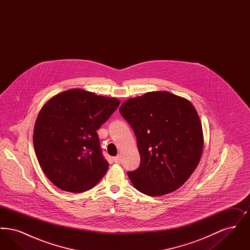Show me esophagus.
I'll return each instance as SVG.
<instances>
[{"label":"esophagus","mask_w":250,"mask_h":250,"mask_svg":"<svg viewBox=\"0 0 250 250\" xmlns=\"http://www.w3.org/2000/svg\"><path fill=\"white\" fill-rule=\"evenodd\" d=\"M113 161L115 162V163H120L121 161H122V158H121V155H117V156H115V157H113Z\"/></svg>","instance_id":"esophagus-1"}]
</instances>
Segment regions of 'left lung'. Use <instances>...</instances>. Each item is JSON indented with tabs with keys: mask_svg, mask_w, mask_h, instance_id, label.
<instances>
[{
	"mask_svg": "<svg viewBox=\"0 0 250 250\" xmlns=\"http://www.w3.org/2000/svg\"><path fill=\"white\" fill-rule=\"evenodd\" d=\"M119 110L141 155L140 167L127 172L133 186L152 197L178 189L202 156V123L194 106L168 92H151L127 99Z\"/></svg>",
	"mask_w": 250,
	"mask_h": 250,
	"instance_id": "left-lung-1",
	"label": "left lung"
}]
</instances>
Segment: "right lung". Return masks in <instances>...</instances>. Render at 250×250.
<instances>
[{"instance_id":"obj_1","label":"right lung","mask_w":250,"mask_h":250,"mask_svg":"<svg viewBox=\"0 0 250 250\" xmlns=\"http://www.w3.org/2000/svg\"><path fill=\"white\" fill-rule=\"evenodd\" d=\"M119 105L116 98L72 89L53 96L41 108L34 147L41 168L58 188L81 193L103 178L108 163L96 130Z\"/></svg>"}]
</instances>
